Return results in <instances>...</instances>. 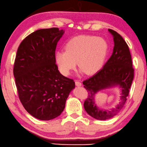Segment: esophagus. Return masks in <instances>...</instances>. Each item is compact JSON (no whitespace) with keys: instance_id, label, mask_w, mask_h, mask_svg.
I'll return each mask as SVG.
<instances>
[{"instance_id":"34e87169","label":"esophagus","mask_w":147,"mask_h":147,"mask_svg":"<svg viewBox=\"0 0 147 147\" xmlns=\"http://www.w3.org/2000/svg\"><path fill=\"white\" fill-rule=\"evenodd\" d=\"M75 84L76 86H80L82 85L81 82H80V81H78V80H75Z\"/></svg>"}]
</instances>
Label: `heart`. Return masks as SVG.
<instances>
[{
    "mask_svg": "<svg viewBox=\"0 0 147 147\" xmlns=\"http://www.w3.org/2000/svg\"><path fill=\"white\" fill-rule=\"evenodd\" d=\"M65 49V51H57L55 54L56 63L63 75L71 73L76 62L81 73L92 74L102 68L109 46L101 37L79 35L68 41Z\"/></svg>",
    "mask_w": 147,
    "mask_h": 147,
    "instance_id": "b5f03b06",
    "label": "heart"
}]
</instances>
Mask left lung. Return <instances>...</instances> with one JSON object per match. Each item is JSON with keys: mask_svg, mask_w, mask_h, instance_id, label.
<instances>
[{"mask_svg": "<svg viewBox=\"0 0 147 147\" xmlns=\"http://www.w3.org/2000/svg\"><path fill=\"white\" fill-rule=\"evenodd\" d=\"M109 31L113 35L114 40L112 55L102 69L82 82L88 93V98L84 102V109L90 116L100 121L111 119L123 109L134 78L131 55L127 42L115 30L109 29ZM117 86L121 91L119 104L110 110L99 108L95 102L97 92Z\"/></svg>", "mask_w": 147, "mask_h": 147, "instance_id": "8db88e82", "label": "left lung"}]
</instances>
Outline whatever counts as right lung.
<instances>
[{"label":"right lung","mask_w":147,"mask_h":147,"mask_svg":"<svg viewBox=\"0 0 147 147\" xmlns=\"http://www.w3.org/2000/svg\"><path fill=\"white\" fill-rule=\"evenodd\" d=\"M64 32L58 28L37 30L22 41L16 53L13 74L18 97L26 111L42 121L59 117L75 87L56 65V47Z\"/></svg>","instance_id":"add662e5"}]
</instances>
